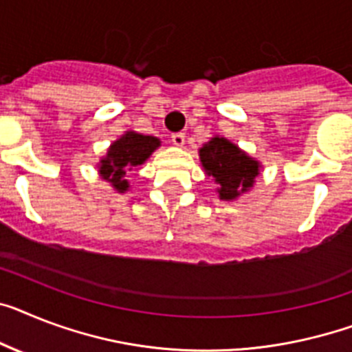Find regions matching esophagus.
Returning <instances> with one entry per match:
<instances>
[{"mask_svg": "<svg viewBox=\"0 0 352 352\" xmlns=\"http://www.w3.org/2000/svg\"><path fill=\"white\" fill-rule=\"evenodd\" d=\"M170 140H173L174 145L182 147V145L185 144V135H183V133H173V135H170Z\"/></svg>", "mask_w": 352, "mask_h": 352, "instance_id": "obj_1", "label": "esophagus"}]
</instances>
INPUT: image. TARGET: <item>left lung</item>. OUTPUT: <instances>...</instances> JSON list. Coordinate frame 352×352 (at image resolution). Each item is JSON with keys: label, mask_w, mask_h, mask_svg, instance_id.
Masks as SVG:
<instances>
[{"label": "left lung", "mask_w": 352, "mask_h": 352, "mask_svg": "<svg viewBox=\"0 0 352 352\" xmlns=\"http://www.w3.org/2000/svg\"><path fill=\"white\" fill-rule=\"evenodd\" d=\"M199 158L208 176L219 185L221 199H234L254 185L259 174V162L246 156L237 145L226 138H212L199 149Z\"/></svg>", "instance_id": "left-lung-1"}]
</instances>
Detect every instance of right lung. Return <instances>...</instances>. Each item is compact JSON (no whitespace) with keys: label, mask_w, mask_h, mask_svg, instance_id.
I'll list each match as a JSON object with an SVG mask.
<instances>
[{"label":"right lung","mask_w":352,"mask_h":352,"mask_svg":"<svg viewBox=\"0 0 352 352\" xmlns=\"http://www.w3.org/2000/svg\"><path fill=\"white\" fill-rule=\"evenodd\" d=\"M158 145L160 140L155 136H144L129 131L109 147L107 156L100 162L98 170L102 174V178L111 183L118 192H124L129 187L127 179H124L127 170L144 164Z\"/></svg>","instance_id":"obj_1"}]
</instances>
